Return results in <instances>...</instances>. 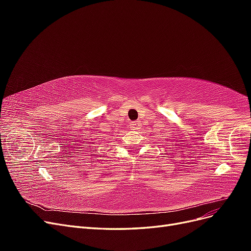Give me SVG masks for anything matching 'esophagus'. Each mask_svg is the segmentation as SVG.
I'll return each instance as SVG.
<instances>
[{"instance_id":"esophagus-1","label":"esophagus","mask_w":251,"mask_h":251,"mask_svg":"<svg viewBox=\"0 0 251 251\" xmlns=\"http://www.w3.org/2000/svg\"><path fill=\"white\" fill-rule=\"evenodd\" d=\"M128 126H130L131 130H140L141 128V123L140 121H131L130 124H128Z\"/></svg>"}]
</instances>
